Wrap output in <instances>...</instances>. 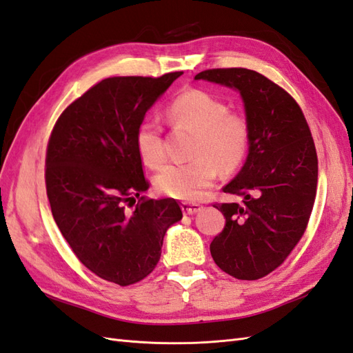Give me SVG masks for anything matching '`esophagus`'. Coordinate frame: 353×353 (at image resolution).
I'll return each instance as SVG.
<instances>
[{
  "instance_id": "1",
  "label": "esophagus",
  "mask_w": 353,
  "mask_h": 353,
  "mask_svg": "<svg viewBox=\"0 0 353 353\" xmlns=\"http://www.w3.org/2000/svg\"><path fill=\"white\" fill-rule=\"evenodd\" d=\"M201 205L196 203H182V210L185 214H195L196 212H200Z\"/></svg>"
}]
</instances>
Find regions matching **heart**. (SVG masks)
Listing matches in <instances>:
<instances>
[{"mask_svg":"<svg viewBox=\"0 0 353 353\" xmlns=\"http://www.w3.org/2000/svg\"><path fill=\"white\" fill-rule=\"evenodd\" d=\"M167 121L195 134L192 155L186 164H170L155 177L159 192L177 200H196L223 171L237 170L245 161L250 141L248 117L228 110L221 98L203 89H186L165 108ZM135 146L149 168L165 161L162 126L153 119L143 121L135 131Z\"/></svg>","mask_w":353,"mask_h":353,"instance_id":"heart-1","label":"heart"}]
</instances>
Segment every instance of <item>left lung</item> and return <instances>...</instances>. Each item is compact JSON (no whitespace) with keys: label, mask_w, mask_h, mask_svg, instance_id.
I'll use <instances>...</instances> for the list:
<instances>
[{"label":"left lung","mask_w":353,"mask_h":353,"mask_svg":"<svg viewBox=\"0 0 353 353\" xmlns=\"http://www.w3.org/2000/svg\"><path fill=\"white\" fill-rule=\"evenodd\" d=\"M195 79L237 89L245 103L249 153L222 189L243 203L213 205L225 216V227L210 254L230 276L256 280L283 264L309 223L318 185L314 141L295 99L256 71L213 68Z\"/></svg>","instance_id":"left-lung-1"}]
</instances>
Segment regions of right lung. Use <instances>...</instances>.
Wrapping results in <instances>:
<instances>
[{
	"label": "right lung",
	"instance_id": "right-lung-1",
	"mask_svg": "<svg viewBox=\"0 0 353 353\" xmlns=\"http://www.w3.org/2000/svg\"><path fill=\"white\" fill-rule=\"evenodd\" d=\"M182 74L104 79L52 130L44 177L53 219L80 263L107 282L128 286L148 277L167 230L183 216L173 198L141 196L149 182L135 146L144 114Z\"/></svg>",
	"mask_w": 353,
	"mask_h": 353
}]
</instances>
